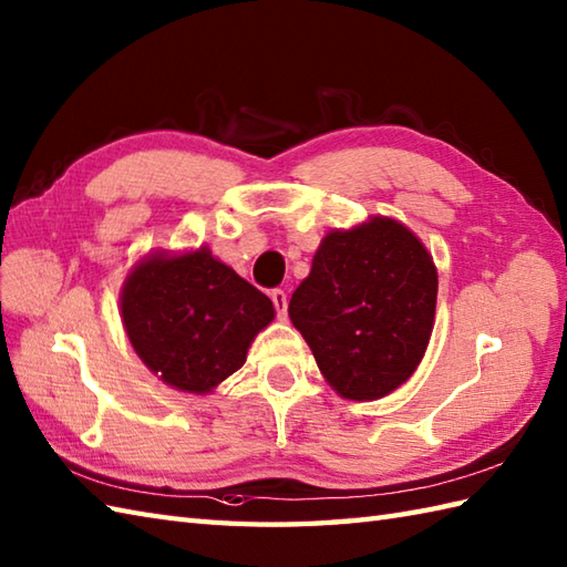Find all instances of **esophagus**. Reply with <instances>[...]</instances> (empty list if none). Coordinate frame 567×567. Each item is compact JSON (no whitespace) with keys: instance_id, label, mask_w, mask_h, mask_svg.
Here are the masks:
<instances>
[{"instance_id":"34e87169","label":"esophagus","mask_w":567,"mask_h":567,"mask_svg":"<svg viewBox=\"0 0 567 567\" xmlns=\"http://www.w3.org/2000/svg\"><path fill=\"white\" fill-rule=\"evenodd\" d=\"M270 299H272V305H275V311H278V316L282 319V316L287 313V292H285V289H272Z\"/></svg>"}]
</instances>
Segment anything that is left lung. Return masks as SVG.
<instances>
[{
  "label": "left lung",
  "mask_w": 567,
  "mask_h": 567,
  "mask_svg": "<svg viewBox=\"0 0 567 567\" xmlns=\"http://www.w3.org/2000/svg\"><path fill=\"white\" fill-rule=\"evenodd\" d=\"M437 268L417 236L372 217L323 236L289 319L340 396L374 401L411 379L427 350Z\"/></svg>",
  "instance_id": "1"
}]
</instances>
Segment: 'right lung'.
<instances>
[{"instance_id":"obj_1","label":"right lung","mask_w":567,"mask_h":567,"mask_svg":"<svg viewBox=\"0 0 567 567\" xmlns=\"http://www.w3.org/2000/svg\"><path fill=\"white\" fill-rule=\"evenodd\" d=\"M121 316L140 360L164 384L209 393L241 370L275 309L260 289L200 246L142 258L125 278Z\"/></svg>"}]
</instances>
